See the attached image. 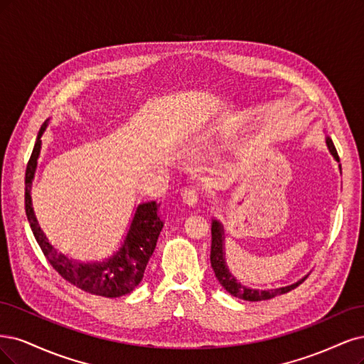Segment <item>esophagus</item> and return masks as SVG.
<instances>
[{"label": "esophagus", "mask_w": 364, "mask_h": 364, "mask_svg": "<svg viewBox=\"0 0 364 364\" xmlns=\"http://www.w3.org/2000/svg\"><path fill=\"white\" fill-rule=\"evenodd\" d=\"M181 198H183V203L187 204V205H196L198 204V199H199V193L196 189H193V187H191V189H186L183 191L181 193Z\"/></svg>", "instance_id": "34e87169"}]
</instances>
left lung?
Masks as SVG:
<instances>
[{
  "label": "left lung",
  "instance_id": "1",
  "mask_svg": "<svg viewBox=\"0 0 364 364\" xmlns=\"http://www.w3.org/2000/svg\"><path fill=\"white\" fill-rule=\"evenodd\" d=\"M325 142H326L328 149H330V152H331V156L334 157V160L340 161L338 156H337V151L334 148V144H333V140L330 139V136H325ZM338 169H340V172H342V166H340V165H338ZM210 262H212V267H213L215 275L220 283V286L224 287L228 293H231L232 296L245 299V301H266V299L275 298L278 295H283V293L290 291L291 289H295L298 284H301L302 281L307 278V277H304L299 281H296V283H293L290 286L271 289V290L252 289V287L240 284L239 279L230 272V269L227 266L224 225H222L218 219L212 220V252H210Z\"/></svg>",
  "mask_w": 364,
  "mask_h": 364
}]
</instances>
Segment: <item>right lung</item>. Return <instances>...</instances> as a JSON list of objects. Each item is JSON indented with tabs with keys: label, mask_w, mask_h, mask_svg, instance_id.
Listing matches in <instances>:
<instances>
[{
	"label": "right lung",
	"mask_w": 364,
	"mask_h": 364,
	"mask_svg": "<svg viewBox=\"0 0 364 364\" xmlns=\"http://www.w3.org/2000/svg\"><path fill=\"white\" fill-rule=\"evenodd\" d=\"M48 124L50 119H46L41 127L26 171V213L34 237L46 260L75 287L104 298L128 295L142 281L146 264L156 250L157 239L163 228V220L159 216V204L156 201H148L136 207L119 250L113 252L109 259H104L102 262H80L57 252L41 230L31 203V186L38 168L42 136Z\"/></svg>",
	"instance_id": "obj_1"
}]
</instances>
